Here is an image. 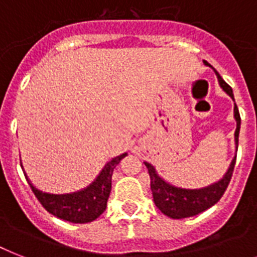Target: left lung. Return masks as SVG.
Masks as SVG:
<instances>
[{
  "label": "left lung",
  "instance_id": "8db88e82",
  "mask_svg": "<svg viewBox=\"0 0 257 257\" xmlns=\"http://www.w3.org/2000/svg\"><path fill=\"white\" fill-rule=\"evenodd\" d=\"M204 64L207 66H211L207 61H204ZM212 68V66H211ZM215 70V68H212ZM219 84L221 86L224 92L227 93L228 96L233 98V92L232 88L228 85L227 82L224 81L221 76L215 70ZM233 116L236 120V131H235V144L236 151H237V143H239V132H240V114L239 109L236 106L233 108ZM236 156L232 160L229 168H228L227 173L223 176V179L216 181V183L208 185V187L199 188V189H188V188H180L175 187L172 184L167 183L164 179H161L160 176L157 175L156 169L152 164H149L145 161V167L148 168L149 177H151V189H152L153 201L156 204V207L160 209L164 215H167L171 219H185V217H191V216H196L201 213V212L207 211L208 208H211L212 205H215L221 196L224 195V192L227 189L228 184L231 181L232 173H233V168H235Z\"/></svg>",
  "mask_w": 257,
  "mask_h": 257
}]
</instances>
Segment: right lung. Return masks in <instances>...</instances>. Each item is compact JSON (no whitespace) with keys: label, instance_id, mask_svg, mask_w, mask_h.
<instances>
[{"label":"right lung","instance_id":"right-lung-1","mask_svg":"<svg viewBox=\"0 0 257 257\" xmlns=\"http://www.w3.org/2000/svg\"><path fill=\"white\" fill-rule=\"evenodd\" d=\"M125 156L126 153H122L120 156L108 161L96 180L92 184H89L86 188L81 191L72 192V193H64V195H54V193L40 191L30 183L26 173L24 175L38 201L49 213L70 223L85 224L96 220L105 211L109 193L112 189L113 169L116 168V165Z\"/></svg>","mask_w":257,"mask_h":257}]
</instances>
